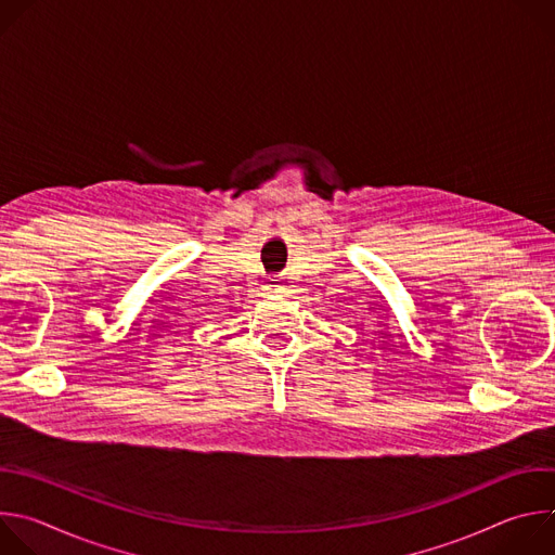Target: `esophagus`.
I'll return each mask as SVG.
<instances>
[{"instance_id": "1", "label": "esophagus", "mask_w": 555, "mask_h": 555, "mask_svg": "<svg viewBox=\"0 0 555 555\" xmlns=\"http://www.w3.org/2000/svg\"><path fill=\"white\" fill-rule=\"evenodd\" d=\"M266 292H270V294H283V292H285V283H283L281 279H270V281L266 283Z\"/></svg>"}]
</instances>
